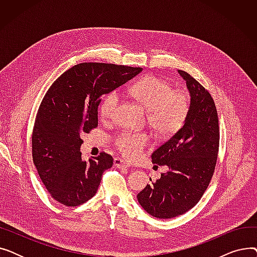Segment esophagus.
Returning a JSON list of instances; mask_svg holds the SVG:
<instances>
[{
	"label": "esophagus",
	"instance_id": "34e87169",
	"mask_svg": "<svg viewBox=\"0 0 257 257\" xmlns=\"http://www.w3.org/2000/svg\"><path fill=\"white\" fill-rule=\"evenodd\" d=\"M113 164H114V167H116V168H128L129 167L126 161L123 160V159H120L119 157L114 158Z\"/></svg>",
	"mask_w": 257,
	"mask_h": 257
}]
</instances>
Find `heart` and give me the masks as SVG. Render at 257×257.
Returning a JSON list of instances; mask_svg holds the SVG:
<instances>
[{
	"mask_svg": "<svg viewBox=\"0 0 257 257\" xmlns=\"http://www.w3.org/2000/svg\"><path fill=\"white\" fill-rule=\"evenodd\" d=\"M130 94L149 110L150 124L160 134L168 136L176 132L183 125L191 109V99L187 92L174 89L171 83L157 76H146L125 87ZM119 104L116 91H111L103 99L100 114L103 119H112ZM150 139L146 132L124 130L114 139L119 153L133 160L139 158Z\"/></svg>",
	"mask_w": 257,
	"mask_h": 257,
	"instance_id": "heart-1",
	"label": "heart"
}]
</instances>
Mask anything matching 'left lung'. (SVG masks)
I'll return each instance as SVG.
<instances>
[{
    "instance_id": "8db88e82",
    "label": "left lung",
    "mask_w": 257,
    "mask_h": 257,
    "mask_svg": "<svg viewBox=\"0 0 257 257\" xmlns=\"http://www.w3.org/2000/svg\"><path fill=\"white\" fill-rule=\"evenodd\" d=\"M191 93V109L183 126L152 153L153 164L167 173L138 195L143 208L158 219H171L193 208L208 187L217 165L220 128L209 91L179 70Z\"/></svg>"
}]
</instances>
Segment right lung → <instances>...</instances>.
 Returning <instances> with one entry per match:
<instances>
[{
  "label": "right lung",
  "instance_id": "obj_1",
  "mask_svg": "<svg viewBox=\"0 0 257 257\" xmlns=\"http://www.w3.org/2000/svg\"><path fill=\"white\" fill-rule=\"evenodd\" d=\"M142 70L112 63H79L58 77L46 92L32 131V158L40 179L59 203L75 207L96 195L113 158L101 152L83 161L80 136L97 128L102 96Z\"/></svg>",
  "mask_w": 257,
  "mask_h": 257
}]
</instances>
